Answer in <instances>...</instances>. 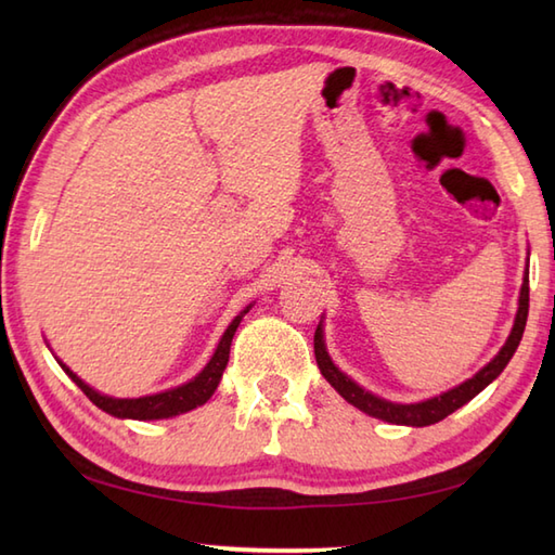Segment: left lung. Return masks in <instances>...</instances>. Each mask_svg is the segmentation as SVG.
<instances>
[{"instance_id": "obj_1", "label": "left lung", "mask_w": 555, "mask_h": 555, "mask_svg": "<svg viewBox=\"0 0 555 555\" xmlns=\"http://www.w3.org/2000/svg\"><path fill=\"white\" fill-rule=\"evenodd\" d=\"M529 259V257H527ZM527 312H529V262L525 269L522 276V288H520V298H517V312H515V322L508 338H505L503 348L493 356V360L489 364H485L473 379H467L463 384H457L448 391L420 400V403H391L382 396H374L367 388H362L358 382H352L346 372H340L332 356H328L326 344H324V326L320 322L314 332V358L317 364H320V372L324 379L332 384L336 391L344 396L350 405H356L358 410H362L364 415L391 422V424H403V427H429V424L441 422L443 417L451 415L457 408H463L465 403H469L477 393L485 391V388L496 379V376L505 370V364L511 362V358L515 356L517 346H520L522 334H525V324H527Z\"/></svg>"}]
</instances>
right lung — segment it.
Masks as SVG:
<instances>
[{
    "mask_svg": "<svg viewBox=\"0 0 555 555\" xmlns=\"http://www.w3.org/2000/svg\"><path fill=\"white\" fill-rule=\"evenodd\" d=\"M250 308H253V302L247 305L241 314L233 317V322L227 326V332H223V336L219 338L215 352H211L209 362L193 376L191 382L167 388V391L152 393V396L114 398L107 393H100L90 384L82 382L76 372H70L62 360H56V362H59V367L68 374V379L74 382L100 410L107 412V415L119 417V420H169V417L183 415V412H191L199 405H205L211 398V393L217 391L221 374L229 364V350H231V340H233L235 328L241 326L243 317L250 312Z\"/></svg>",
    "mask_w": 555,
    "mask_h": 555,
    "instance_id": "1",
    "label": "right lung"
}]
</instances>
